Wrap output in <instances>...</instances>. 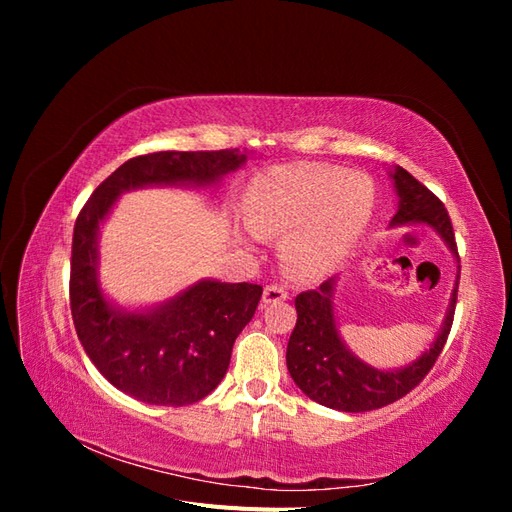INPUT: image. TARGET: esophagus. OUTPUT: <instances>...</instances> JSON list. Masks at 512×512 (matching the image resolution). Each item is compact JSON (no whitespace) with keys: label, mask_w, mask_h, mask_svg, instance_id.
I'll use <instances>...</instances> for the list:
<instances>
[{"label":"esophagus","mask_w":512,"mask_h":512,"mask_svg":"<svg viewBox=\"0 0 512 512\" xmlns=\"http://www.w3.org/2000/svg\"><path fill=\"white\" fill-rule=\"evenodd\" d=\"M288 297V292H286V288L284 286H280V284H271V286H267L265 288V294H262V303H280V301H284Z\"/></svg>","instance_id":"obj_1"}]
</instances>
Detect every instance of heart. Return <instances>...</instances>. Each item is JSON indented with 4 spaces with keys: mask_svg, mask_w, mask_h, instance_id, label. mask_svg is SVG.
<instances>
[{
    "mask_svg": "<svg viewBox=\"0 0 512 512\" xmlns=\"http://www.w3.org/2000/svg\"><path fill=\"white\" fill-rule=\"evenodd\" d=\"M374 205V183L363 173L288 164L252 179L241 213L254 235L286 231L280 245L284 265L303 280H318L354 250Z\"/></svg>",
    "mask_w": 512,
    "mask_h": 512,
    "instance_id": "1",
    "label": "heart"
}]
</instances>
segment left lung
Segmentation results:
<instances>
[{
	"mask_svg": "<svg viewBox=\"0 0 512 512\" xmlns=\"http://www.w3.org/2000/svg\"><path fill=\"white\" fill-rule=\"evenodd\" d=\"M389 177L393 179V188L399 198L391 226L425 224L436 230L457 258V277L436 339L418 359L397 369H378L369 365L346 346L335 320L333 299L337 277H331L318 290L301 292L294 299L297 327L290 335L286 350L288 371L294 384L309 399L339 412L376 410L408 395L438 361L453 324L459 286V254L451 218H448L440 198L433 196L406 168L393 166Z\"/></svg>",
	"mask_w": 512,
	"mask_h": 512,
	"instance_id": "obj_1",
	"label": "left lung"
}]
</instances>
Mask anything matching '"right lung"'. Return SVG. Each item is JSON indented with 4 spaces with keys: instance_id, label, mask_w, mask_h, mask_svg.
Listing matches in <instances>:
<instances>
[{
    "instance_id": "obj_1",
    "label": "right lung",
    "mask_w": 512,
    "mask_h": 512,
    "mask_svg": "<svg viewBox=\"0 0 512 512\" xmlns=\"http://www.w3.org/2000/svg\"><path fill=\"white\" fill-rule=\"evenodd\" d=\"M247 153L158 151L121 164L85 203L74 224L70 307L76 335L100 374L151 406H188L226 376L232 344L252 320L262 286L198 280L158 305L128 309L100 286V228L117 198L151 185L213 188Z\"/></svg>"
}]
</instances>
